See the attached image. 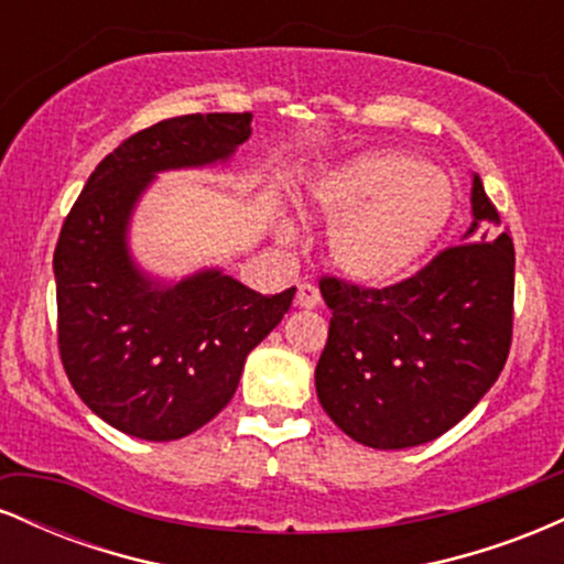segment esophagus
I'll list each match as a JSON object with an SVG mask.
<instances>
[{"mask_svg":"<svg viewBox=\"0 0 564 564\" xmlns=\"http://www.w3.org/2000/svg\"><path fill=\"white\" fill-rule=\"evenodd\" d=\"M296 307H304V310H313L321 304V291L313 286V283H300L296 286Z\"/></svg>","mask_w":564,"mask_h":564,"instance_id":"obj_1","label":"esophagus"}]
</instances>
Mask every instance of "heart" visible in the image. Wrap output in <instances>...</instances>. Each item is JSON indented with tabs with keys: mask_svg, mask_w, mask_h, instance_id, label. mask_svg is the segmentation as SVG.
Listing matches in <instances>:
<instances>
[{
	"mask_svg": "<svg viewBox=\"0 0 564 564\" xmlns=\"http://www.w3.org/2000/svg\"><path fill=\"white\" fill-rule=\"evenodd\" d=\"M310 206L326 223L328 260L364 289L416 273L456 212V187L437 166L403 151H368L326 166L310 183Z\"/></svg>",
	"mask_w": 564,
	"mask_h": 564,
	"instance_id": "b5f03b06",
	"label": "heart"
}]
</instances>
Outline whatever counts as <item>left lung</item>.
Segmentation results:
<instances>
[{"label": "left lung", "instance_id": "1", "mask_svg": "<svg viewBox=\"0 0 564 564\" xmlns=\"http://www.w3.org/2000/svg\"><path fill=\"white\" fill-rule=\"evenodd\" d=\"M462 243L387 289L323 278L332 310L315 366L323 411L355 443L424 445L456 426L496 384L511 345L514 246L471 174Z\"/></svg>", "mask_w": 564, "mask_h": 564}]
</instances>
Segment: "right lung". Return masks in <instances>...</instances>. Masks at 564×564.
<instances>
[{
  "label": "right lung",
  "mask_w": 564,
  "mask_h": 564,
  "mask_svg": "<svg viewBox=\"0 0 564 564\" xmlns=\"http://www.w3.org/2000/svg\"><path fill=\"white\" fill-rule=\"evenodd\" d=\"M249 134L251 113H187L142 129L97 164L57 238L63 366L84 405L124 435L166 443L212 422L294 300V286L262 296L223 268L161 278L129 243L161 172L230 164Z\"/></svg>",
  "instance_id": "obj_1"
}]
</instances>
